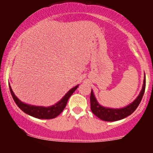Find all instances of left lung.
<instances>
[{
    "mask_svg": "<svg viewBox=\"0 0 153 153\" xmlns=\"http://www.w3.org/2000/svg\"><path fill=\"white\" fill-rule=\"evenodd\" d=\"M145 85H146V80H145V74L143 88H142V90L139 94L137 97L132 102L128 104L127 106L119 108H109V107L101 106L98 102L97 99H96L94 91L91 90L90 98L91 109L92 111L93 114H94L98 118L101 119V120L106 121V122H115V121L121 120V119L126 118L128 116L131 115L137 108L140 101L143 99L144 93H145Z\"/></svg>",
    "mask_w": 153,
    "mask_h": 153,
    "instance_id": "1",
    "label": "left lung"
}]
</instances>
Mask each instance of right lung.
Masks as SVG:
<instances>
[{
	"mask_svg": "<svg viewBox=\"0 0 153 153\" xmlns=\"http://www.w3.org/2000/svg\"><path fill=\"white\" fill-rule=\"evenodd\" d=\"M79 85H77L76 86L73 87L71 88L67 94L65 95L58 102H57L55 104L52 105L50 106H34V105H30L24 102H22L20 101L18 98L16 96V95L12 91L11 87L9 85V88L10 94H11L12 97H13V100H14L15 103L19 108L22 109L24 113L26 114H29L31 116V117H35L37 119H54L57 117L59 114H60L65 108L67 102H68V99L72 96V94L75 92V91L78 88Z\"/></svg>",
	"mask_w": 153,
	"mask_h": 153,
	"instance_id": "add662e5",
	"label": "right lung"
}]
</instances>
